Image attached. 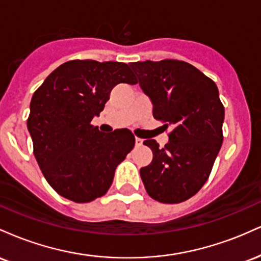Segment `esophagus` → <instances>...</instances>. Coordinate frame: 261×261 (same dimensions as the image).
I'll use <instances>...</instances> for the list:
<instances>
[{
    "label": "esophagus",
    "mask_w": 261,
    "mask_h": 261,
    "mask_svg": "<svg viewBox=\"0 0 261 261\" xmlns=\"http://www.w3.org/2000/svg\"><path fill=\"white\" fill-rule=\"evenodd\" d=\"M135 145L141 146V145H142V140L139 139V137H136V140H135Z\"/></svg>",
    "instance_id": "34e87169"
}]
</instances>
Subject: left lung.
Segmentation results:
<instances>
[{
  "instance_id": "obj_1",
  "label": "left lung",
  "mask_w": 261,
  "mask_h": 261,
  "mask_svg": "<svg viewBox=\"0 0 261 261\" xmlns=\"http://www.w3.org/2000/svg\"><path fill=\"white\" fill-rule=\"evenodd\" d=\"M130 66L153 103V118L173 127L164 147L155 140L143 142L153 160L140 169L141 179L155 201L182 202L207 180L222 146L224 107L217 86L180 60H146Z\"/></svg>"
}]
</instances>
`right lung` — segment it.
Wrapping results in <instances>:
<instances>
[{"instance_id": "1", "label": "right lung", "mask_w": 261, "mask_h": 261, "mask_svg": "<svg viewBox=\"0 0 261 261\" xmlns=\"http://www.w3.org/2000/svg\"><path fill=\"white\" fill-rule=\"evenodd\" d=\"M119 83H137L127 64L72 60L33 94L27 126L35 160L50 187L71 201L106 195L116 167L134 148L131 131L103 134L91 124Z\"/></svg>"}]
</instances>
